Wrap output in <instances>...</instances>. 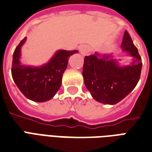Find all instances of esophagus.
I'll return each instance as SVG.
<instances>
[{"label": "esophagus", "instance_id": "obj_1", "mask_svg": "<svg viewBox=\"0 0 152 152\" xmlns=\"http://www.w3.org/2000/svg\"><path fill=\"white\" fill-rule=\"evenodd\" d=\"M80 50V53H81L82 55H86V54H88L90 50H89V47L86 45H80L79 48Z\"/></svg>", "mask_w": 152, "mask_h": 152}]
</instances>
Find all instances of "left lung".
<instances>
[{
  "label": "left lung",
  "instance_id": "8db88e82",
  "mask_svg": "<svg viewBox=\"0 0 152 152\" xmlns=\"http://www.w3.org/2000/svg\"><path fill=\"white\" fill-rule=\"evenodd\" d=\"M121 47L134 58L130 65L120 66L112 56L98 52L85 57L82 72L85 85L98 102L112 105L117 103L135 88L139 80L142 58L127 31Z\"/></svg>",
  "mask_w": 152,
  "mask_h": 152
}]
</instances>
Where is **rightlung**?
I'll return each instance as SVG.
<instances>
[{
	"label": "right lung",
	"mask_w": 152,
	"mask_h": 152,
	"mask_svg": "<svg viewBox=\"0 0 152 152\" xmlns=\"http://www.w3.org/2000/svg\"><path fill=\"white\" fill-rule=\"evenodd\" d=\"M26 40L23 38L13 54L11 73L14 81L23 94L34 102H46L55 95L62 84V77L68 63V58L76 50H59L49 63L40 67L26 66L19 62L20 49Z\"/></svg>",
	"instance_id": "1"
}]
</instances>
